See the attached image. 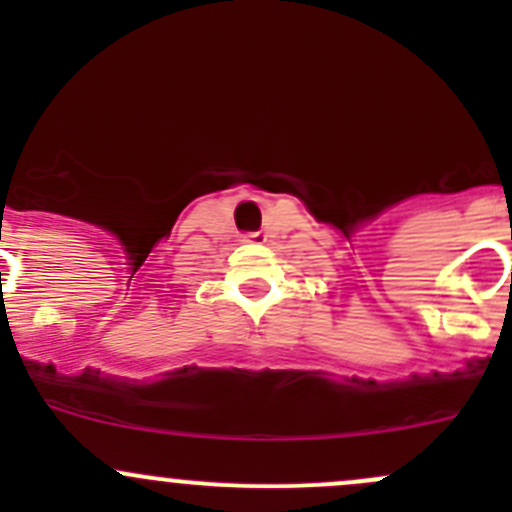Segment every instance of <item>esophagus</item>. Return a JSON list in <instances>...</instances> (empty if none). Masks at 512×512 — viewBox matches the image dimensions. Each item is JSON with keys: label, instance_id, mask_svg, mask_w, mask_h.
Masks as SVG:
<instances>
[{"label": "esophagus", "instance_id": "esophagus-1", "mask_svg": "<svg viewBox=\"0 0 512 512\" xmlns=\"http://www.w3.org/2000/svg\"><path fill=\"white\" fill-rule=\"evenodd\" d=\"M260 240H265V237H262L260 232H252V235H247V242H260Z\"/></svg>", "mask_w": 512, "mask_h": 512}]
</instances>
